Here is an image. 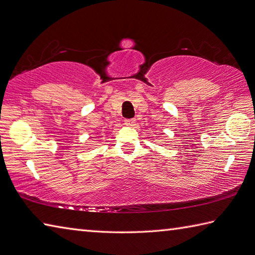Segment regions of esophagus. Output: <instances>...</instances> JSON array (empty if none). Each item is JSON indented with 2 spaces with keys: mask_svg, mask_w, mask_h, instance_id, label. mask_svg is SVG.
<instances>
[{
  "mask_svg": "<svg viewBox=\"0 0 255 255\" xmlns=\"http://www.w3.org/2000/svg\"><path fill=\"white\" fill-rule=\"evenodd\" d=\"M134 123H136L134 119H125V125H126V126L132 127V126H134Z\"/></svg>",
  "mask_w": 255,
  "mask_h": 255,
  "instance_id": "34e87169",
  "label": "esophagus"
}]
</instances>
